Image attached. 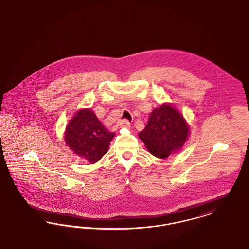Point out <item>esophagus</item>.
<instances>
[{"mask_svg": "<svg viewBox=\"0 0 249 249\" xmlns=\"http://www.w3.org/2000/svg\"><path fill=\"white\" fill-rule=\"evenodd\" d=\"M119 126H120L121 128H127V129H129V128L131 127V123H130L127 119H123V120H120V121H119Z\"/></svg>", "mask_w": 249, "mask_h": 249, "instance_id": "34e87169", "label": "esophagus"}]
</instances>
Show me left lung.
I'll use <instances>...</instances> for the list:
<instances>
[{"mask_svg":"<svg viewBox=\"0 0 249 249\" xmlns=\"http://www.w3.org/2000/svg\"><path fill=\"white\" fill-rule=\"evenodd\" d=\"M190 135V125L172 103H163L149 116L148 123L138 136L148 151L165 159L178 153Z\"/></svg>","mask_w":249,"mask_h":249,"instance_id":"obj_1","label":"left lung"}]
</instances>
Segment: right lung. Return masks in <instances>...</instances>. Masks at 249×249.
<instances>
[{
  "mask_svg": "<svg viewBox=\"0 0 249 249\" xmlns=\"http://www.w3.org/2000/svg\"><path fill=\"white\" fill-rule=\"evenodd\" d=\"M115 133L109 132L91 109H80L65 128L66 146L80 158L95 164L108 152Z\"/></svg>",
  "mask_w": 249,
  "mask_h": 249,
  "instance_id": "1",
  "label": "right lung"
}]
</instances>
